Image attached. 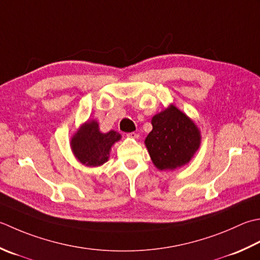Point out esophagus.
<instances>
[{
	"label": "esophagus",
	"instance_id": "esophagus-1",
	"mask_svg": "<svg viewBox=\"0 0 260 260\" xmlns=\"http://www.w3.org/2000/svg\"><path fill=\"white\" fill-rule=\"evenodd\" d=\"M127 136H128V137H132V139H136V137H139V134L135 133V132H132V133H128V134H127Z\"/></svg>",
	"mask_w": 260,
	"mask_h": 260
}]
</instances>
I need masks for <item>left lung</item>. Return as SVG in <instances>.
Segmentation results:
<instances>
[{
    "label": "left lung",
    "instance_id": "left-lung-1",
    "mask_svg": "<svg viewBox=\"0 0 260 260\" xmlns=\"http://www.w3.org/2000/svg\"><path fill=\"white\" fill-rule=\"evenodd\" d=\"M152 126L145 145L157 169L172 170L188 164L200 147V131L175 106L155 115Z\"/></svg>",
    "mask_w": 260,
    "mask_h": 260
}]
</instances>
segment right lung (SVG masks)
Returning a JSON list of instances; mask_svg holds the SVG:
<instances>
[{"label":"right lung","mask_w":260,"mask_h":260,"mask_svg":"<svg viewBox=\"0 0 260 260\" xmlns=\"http://www.w3.org/2000/svg\"><path fill=\"white\" fill-rule=\"evenodd\" d=\"M120 140V135L115 131L100 133L96 121H88L76 133L71 146L74 155L85 166L98 167L108 160L110 147Z\"/></svg>","instance_id":"right-lung-1"}]
</instances>
